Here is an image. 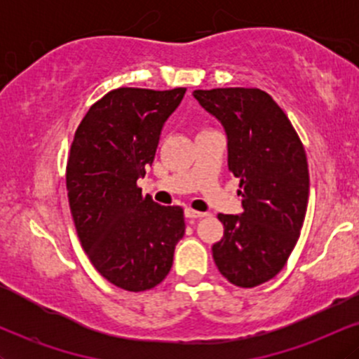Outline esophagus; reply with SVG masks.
Masks as SVG:
<instances>
[{"mask_svg":"<svg viewBox=\"0 0 359 359\" xmlns=\"http://www.w3.org/2000/svg\"><path fill=\"white\" fill-rule=\"evenodd\" d=\"M204 216H208V214L194 211V209H189V208L185 209V217H187V219H201V217H204Z\"/></svg>","mask_w":359,"mask_h":359,"instance_id":"obj_1","label":"esophagus"}]
</instances>
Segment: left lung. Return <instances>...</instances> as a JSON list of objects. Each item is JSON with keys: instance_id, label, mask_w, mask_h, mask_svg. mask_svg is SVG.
<instances>
[{"instance_id": "8db88e82", "label": "left lung", "mask_w": 359, "mask_h": 359, "mask_svg": "<svg viewBox=\"0 0 359 359\" xmlns=\"http://www.w3.org/2000/svg\"><path fill=\"white\" fill-rule=\"evenodd\" d=\"M224 128L228 167L240 179L241 214H217L224 236L212 245L217 270L233 285L269 282L285 266L309 201L307 156L287 114L262 89L194 90Z\"/></svg>"}]
</instances>
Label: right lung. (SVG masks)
<instances>
[{
	"instance_id": "obj_1",
	"label": "right lung",
	"mask_w": 359,
	"mask_h": 359,
	"mask_svg": "<svg viewBox=\"0 0 359 359\" xmlns=\"http://www.w3.org/2000/svg\"><path fill=\"white\" fill-rule=\"evenodd\" d=\"M185 88H119L90 106L67 160L69 205L82 248L108 282L150 290L167 277L185 233L179 205H160L137 185Z\"/></svg>"
}]
</instances>
